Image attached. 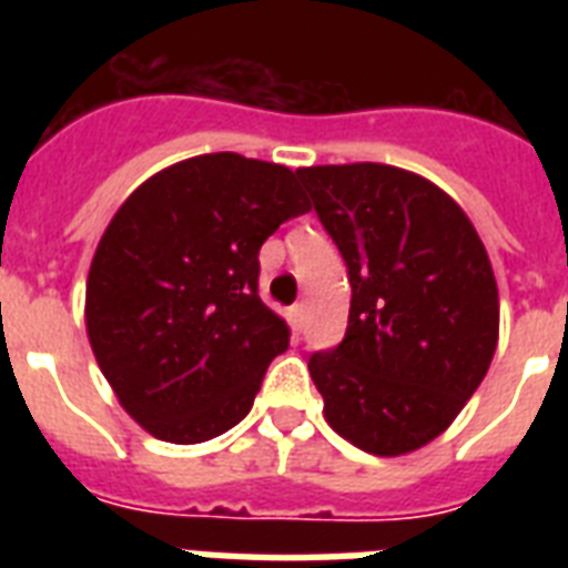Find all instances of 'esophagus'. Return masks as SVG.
I'll list each match as a JSON object with an SVG mask.
<instances>
[{
	"mask_svg": "<svg viewBox=\"0 0 568 568\" xmlns=\"http://www.w3.org/2000/svg\"><path fill=\"white\" fill-rule=\"evenodd\" d=\"M288 321H292V329L301 336L303 333V303H294L292 310H288Z\"/></svg>",
	"mask_w": 568,
	"mask_h": 568,
	"instance_id": "obj_1",
	"label": "esophagus"
}]
</instances>
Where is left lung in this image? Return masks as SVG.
I'll use <instances>...</instances> for the list:
<instances>
[{
    "label": "left lung",
    "mask_w": 568,
    "mask_h": 568,
    "mask_svg": "<svg viewBox=\"0 0 568 568\" xmlns=\"http://www.w3.org/2000/svg\"><path fill=\"white\" fill-rule=\"evenodd\" d=\"M354 288L347 333L310 374L356 448L400 457L450 427L498 347V285L468 214L392 164L301 168Z\"/></svg>",
    "instance_id": "obj_1"
}]
</instances>
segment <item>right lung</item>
Here are the masks:
<instances>
[{
    "label": "right lung",
    "instance_id": "1",
    "mask_svg": "<svg viewBox=\"0 0 568 568\" xmlns=\"http://www.w3.org/2000/svg\"><path fill=\"white\" fill-rule=\"evenodd\" d=\"M303 212L285 164L209 153L153 173L111 217L84 327L120 406L155 439L209 442L250 413L292 336L258 297V247Z\"/></svg>",
    "mask_w": 568,
    "mask_h": 568
}]
</instances>
